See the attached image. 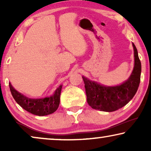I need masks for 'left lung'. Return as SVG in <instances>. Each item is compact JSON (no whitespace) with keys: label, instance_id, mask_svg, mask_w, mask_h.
<instances>
[{"label":"left lung","instance_id":"1","mask_svg":"<svg viewBox=\"0 0 151 151\" xmlns=\"http://www.w3.org/2000/svg\"><path fill=\"white\" fill-rule=\"evenodd\" d=\"M133 46L135 56L134 69L130 78L123 84L116 86H105L82 76L86 100L91 108L112 112L125 106L135 96L139 85L142 66L137 48L133 43Z\"/></svg>","mask_w":151,"mask_h":151}]
</instances>
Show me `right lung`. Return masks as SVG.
<instances>
[{"instance_id": "add662e5", "label": "right lung", "mask_w": 151, "mask_h": 151, "mask_svg": "<svg viewBox=\"0 0 151 151\" xmlns=\"http://www.w3.org/2000/svg\"><path fill=\"white\" fill-rule=\"evenodd\" d=\"M9 86L16 102L22 109L30 113L38 116H44L51 114L58 108L62 85L57 88L52 96L42 99L28 98L14 89L10 83H9Z\"/></svg>"}]
</instances>
